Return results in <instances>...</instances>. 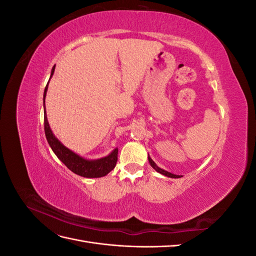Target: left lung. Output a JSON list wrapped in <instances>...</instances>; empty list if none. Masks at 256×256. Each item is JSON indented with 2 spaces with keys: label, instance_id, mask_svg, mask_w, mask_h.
<instances>
[{
  "label": "left lung",
  "instance_id": "8db88e82",
  "mask_svg": "<svg viewBox=\"0 0 256 256\" xmlns=\"http://www.w3.org/2000/svg\"><path fill=\"white\" fill-rule=\"evenodd\" d=\"M148 161H150V164L152 166V168L156 170V171H157L158 173H160V174H162V175H164V176H168V177H171V178H180V175H175V174H172V173H170V172H168V171H164V170L160 168L156 164H154V162L152 161V159L150 156H148Z\"/></svg>",
  "mask_w": 256,
  "mask_h": 256
}]
</instances>
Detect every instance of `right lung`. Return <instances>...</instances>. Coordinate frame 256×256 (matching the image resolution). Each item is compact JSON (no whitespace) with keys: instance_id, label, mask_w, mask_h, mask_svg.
<instances>
[{"instance_id":"1","label":"right lung","mask_w":256,"mask_h":256,"mask_svg":"<svg viewBox=\"0 0 256 256\" xmlns=\"http://www.w3.org/2000/svg\"><path fill=\"white\" fill-rule=\"evenodd\" d=\"M54 69H56V66L52 68L50 78L53 76ZM48 84L44 92V122L46 138H47V141L52 148L53 152L56 154V157L63 162V164L70 170L72 172H74L76 175H80L82 177H86V178H98V177L106 176L108 173H110L116 166V162H118V150L115 148L114 150H112L111 154H108L106 157L96 159V160H88V159L82 158L81 156H79V154H76L70 150H68L66 146L62 144L51 131L48 118H47V114H46L44 100H46V95H47V90H48Z\"/></svg>"}]
</instances>
